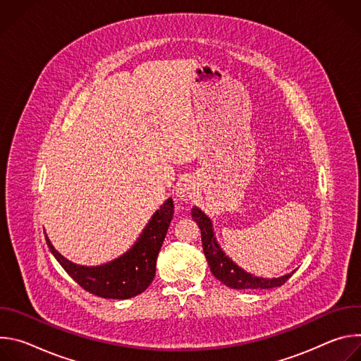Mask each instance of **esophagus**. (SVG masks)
<instances>
[{
  "label": "esophagus",
  "instance_id": "1",
  "mask_svg": "<svg viewBox=\"0 0 361 361\" xmlns=\"http://www.w3.org/2000/svg\"><path fill=\"white\" fill-rule=\"evenodd\" d=\"M177 194H178L180 200H192L195 191H194V188L190 184H181Z\"/></svg>",
  "mask_w": 361,
  "mask_h": 361
}]
</instances>
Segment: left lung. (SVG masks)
<instances>
[{"instance_id": "1", "label": "left lung", "mask_w": 361, "mask_h": 361, "mask_svg": "<svg viewBox=\"0 0 361 361\" xmlns=\"http://www.w3.org/2000/svg\"><path fill=\"white\" fill-rule=\"evenodd\" d=\"M191 216L201 230L202 250H204L205 259H207L212 273L214 274V277L217 280L224 283L227 287L237 288V290L274 288V287L283 286L293 276L294 271L290 274H286L283 277H279V279H262V277H254V276L245 273L238 266H235L221 251V248L217 244L214 234H213L212 220L197 207H194L191 210Z\"/></svg>"}]
</instances>
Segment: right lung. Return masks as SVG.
<instances>
[{"instance_id": "obj_1", "label": "right lung", "mask_w": 361, "mask_h": 361, "mask_svg": "<svg viewBox=\"0 0 361 361\" xmlns=\"http://www.w3.org/2000/svg\"><path fill=\"white\" fill-rule=\"evenodd\" d=\"M174 216V202L169 198L160 210L154 213L134 247L120 259L98 267L77 266L53 247L47 244L63 269L85 291L102 298H131L142 293L156 276V263L167 230Z\"/></svg>"}]
</instances>
